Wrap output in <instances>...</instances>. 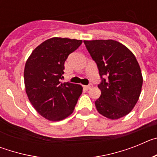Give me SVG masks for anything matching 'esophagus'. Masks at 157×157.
Wrapping results in <instances>:
<instances>
[{
    "label": "esophagus",
    "instance_id": "obj_1",
    "mask_svg": "<svg viewBox=\"0 0 157 157\" xmlns=\"http://www.w3.org/2000/svg\"><path fill=\"white\" fill-rule=\"evenodd\" d=\"M83 87H84V89H86V90H90V89L92 88L93 85L92 84H90V85L88 86H83Z\"/></svg>",
    "mask_w": 157,
    "mask_h": 157
}]
</instances>
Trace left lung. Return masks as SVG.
<instances>
[{
	"label": "left lung",
	"mask_w": 157,
	"mask_h": 157,
	"mask_svg": "<svg viewBox=\"0 0 157 157\" xmlns=\"http://www.w3.org/2000/svg\"><path fill=\"white\" fill-rule=\"evenodd\" d=\"M98 64L101 77V96L95 101L100 114L110 120L127 116L141 94L143 78L135 56L127 47L115 40L83 41Z\"/></svg>",
	"instance_id": "left-lung-1"
}]
</instances>
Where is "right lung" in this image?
I'll list each match as a JSON object with an SVG mask.
<instances>
[{"mask_svg": "<svg viewBox=\"0 0 157 157\" xmlns=\"http://www.w3.org/2000/svg\"><path fill=\"white\" fill-rule=\"evenodd\" d=\"M82 40L52 37L34 48L24 67L26 93L33 107L42 117L60 121L74 112L82 93L78 84L61 82L64 62L78 48Z\"/></svg>", "mask_w": 157, "mask_h": 157, "instance_id": "add662e5", "label": "right lung"}]
</instances>
